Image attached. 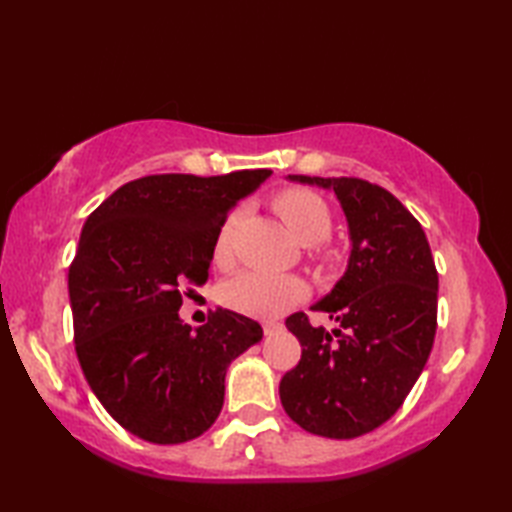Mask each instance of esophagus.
<instances>
[{
	"label": "esophagus",
	"instance_id": "esophagus-1",
	"mask_svg": "<svg viewBox=\"0 0 512 512\" xmlns=\"http://www.w3.org/2000/svg\"><path fill=\"white\" fill-rule=\"evenodd\" d=\"M262 328H264V334L270 336V334H275V332L281 330V323H277V321H264Z\"/></svg>",
	"mask_w": 512,
	"mask_h": 512
}]
</instances>
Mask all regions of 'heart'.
Returning <instances> with one entry per match:
<instances>
[{
	"mask_svg": "<svg viewBox=\"0 0 512 512\" xmlns=\"http://www.w3.org/2000/svg\"><path fill=\"white\" fill-rule=\"evenodd\" d=\"M275 209L290 228V233L306 246L325 242L332 231L328 204L308 189H288L279 193L275 198ZM239 215H242V211H233L228 215L215 237L213 253L217 262H226L228 255H231V239ZM303 297H306V284L292 275L242 273L226 281L222 288L224 306L259 319L279 317Z\"/></svg>",
	"mask_w": 512,
	"mask_h": 512,
	"instance_id": "obj_1",
	"label": "heart"
}]
</instances>
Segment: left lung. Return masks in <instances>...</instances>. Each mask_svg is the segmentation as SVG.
Wrapping results in <instances>:
<instances>
[{"label": "left lung", "instance_id": "1", "mask_svg": "<svg viewBox=\"0 0 512 512\" xmlns=\"http://www.w3.org/2000/svg\"><path fill=\"white\" fill-rule=\"evenodd\" d=\"M332 189L350 228V259L312 310L339 328L286 319L301 361L279 383L288 416L314 436L350 440L387 422L416 385L438 323V270L420 222L387 189L361 178L288 176Z\"/></svg>", "mask_w": 512, "mask_h": 512}]
</instances>
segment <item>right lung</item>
Masks as SVG:
<instances>
[{
  "instance_id": "right-lung-1",
  "label": "right lung",
  "mask_w": 512,
  "mask_h": 512,
  "mask_svg": "<svg viewBox=\"0 0 512 512\" xmlns=\"http://www.w3.org/2000/svg\"><path fill=\"white\" fill-rule=\"evenodd\" d=\"M270 173L145 176L83 224L68 273L76 356L94 396L134 436H202L222 411L228 365L262 341V325L244 314L220 308L191 330L178 310L184 290L209 279L228 211Z\"/></svg>"
}]
</instances>
